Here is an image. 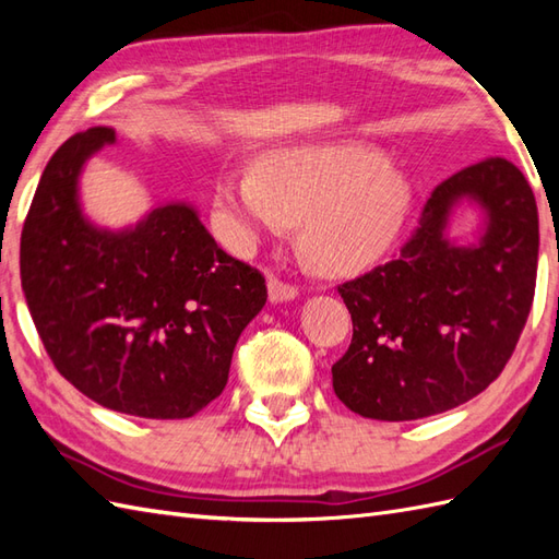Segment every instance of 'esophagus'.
Wrapping results in <instances>:
<instances>
[{"label":"esophagus","instance_id":"1","mask_svg":"<svg viewBox=\"0 0 559 559\" xmlns=\"http://www.w3.org/2000/svg\"><path fill=\"white\" fill-rule=\"evenodd\" d=\"M298 298V288L290 286V283H283L281 278L271 276L269 278V300L276 305V302H288Z\"/></svg>","mask_w":559,"mask_h":559}]
</instances>
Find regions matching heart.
Instances as JSON below:
<instances>
[{
	"instance_id": "b5f03b06",
	"label": "heart",
	"mask_w": 559,
	"mask_h": 559,
	"mask_svg": "<svg viewBox=\"0 0 559 559\" xmlns=\"http://www.w3.org/2000/svg\"><path fill=\"white\" fill-rule=\"evenodd\" d=\"M413 199L411 175L355 141L273 148L257 173L230 168L216 182V209L237 242L302 221L300 254L331 278L374 266L401 235Z\"/></svg>"
}]
</instances>
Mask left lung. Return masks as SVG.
I'll use <instances>...</instances> for the list:
<instances>
[{"instance_id": "8db88e82", "label": "left lung", "mask_w": 559, "mask_h": 559, "mask_svg": "<svg viewBox=\"0 0 559 559\" xmlns=\"http://www.w3.org/2000/svg\"><path fill=\"white\" fill-rule=\"evenodd\" d=\"M461 203L481 211L468 243L445 233ZM536 271V197L516 165L488 158L451 175L399 259L338 286L353 341L331 367L336 396L362 418L391 423L478 396L512 358Z\"/></svg>"}]
</instances>
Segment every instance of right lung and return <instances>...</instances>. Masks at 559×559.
<instances>
[{"instance_id":"right-lung-1","label":"right lung","mask_w":559,"mask_h":559,"mask_svg":"<svg viewBox=\"0 0 559 559\" xmlns=\"http://www.w3.org/2000/svg\"><path fill=\"white\" fill-rule=\"evenodd\" d=\"M115 141V129L91 127L45 165L21 233L23 295L47 355L83 396L139 418H192L225 389L266 283L223 252L187 201L122 230L91 223L83 165Z\"/></svg>"}]
</instances>
